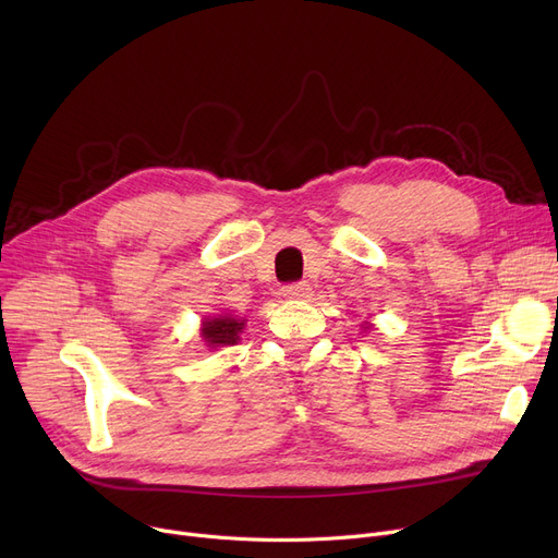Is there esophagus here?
I'll return each mask as SVG.
<instances>
[{"mask_svg":"<svg viewBox=\"0 0 558 558\" xmlns=\"http://www.w3.org/2000/svg\"><path fill=\"white\" fill-rule=\"evenodd\" d=\"M282 296L289 301H305L312 296V287L307 282H291L282 287Z\"/></svg>","mask_w":558,"mask_h":558,"instance_id":"esophagus-1","label":"esophagus"}]
</instances>
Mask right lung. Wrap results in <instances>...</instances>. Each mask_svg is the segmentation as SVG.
Listing matches in <instances>:
<instances>
[{
	"label": "right lung",
	"instance_id": "add662e5",
	"mask_svg": "<svg viewBox=\"0 0 558 558\" xmlns=\"http://www.w3.org/2000/svg\"><path fill=\"white\" fill-rule=\"evenodd\" d=\"M242 330H244V318H234V316L226 314V316L205 318L203 328H201V337L208 348H219V345L238 343Z\"/></svg>",
	"mask_w": 558,
	"mask_h": 558
}]
</instances>
